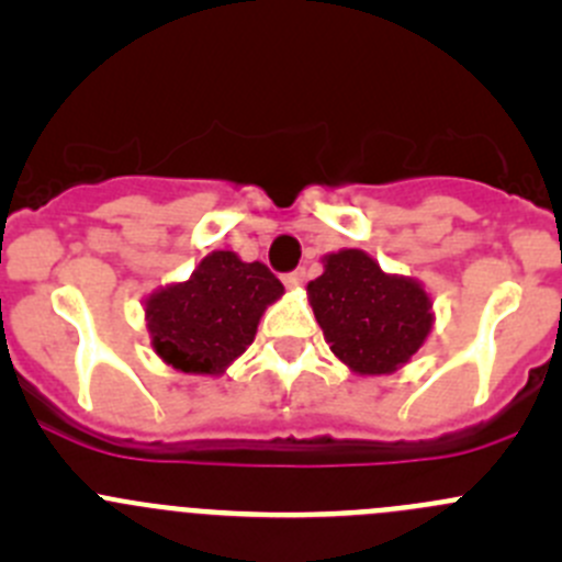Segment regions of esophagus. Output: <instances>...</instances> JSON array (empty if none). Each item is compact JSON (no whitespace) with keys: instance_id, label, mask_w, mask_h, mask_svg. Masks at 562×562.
Returning a JSON list of instances; mask_svg holds the SVG:
<instances>
[{"instance_id":"obj_1","label":"esophagus","mask_w":562,"mask_h":562,"mask_svg":"<svg viewBox=\"0 0 562 562\" xmlns=\"http://www.w3.org/2000/svg\"><path fill=\"white\" fill-rule=\"evenodd\" d=\"M304 277H307V271L296 269V271H288V274L282 277V282H285V288H299L304 282Z\"/></svg>"}]
</instances>
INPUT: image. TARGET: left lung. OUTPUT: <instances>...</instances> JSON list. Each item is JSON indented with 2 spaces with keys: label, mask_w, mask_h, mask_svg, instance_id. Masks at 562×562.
<instances>
[{
  "label": "left lung",
  "mask_w": 562,
  "mask_h": 562,
  "mask_svg": "<svg viewBox=\"0 0 562 562\" xmlns=\"http://www.w3.org/2000/svg\"><path fill=\"white\" fill-rule=\"evenodd\" d=\"M307 296L331 353L356 375H391L432 331V302L422 282L386 274L364 249L326 255Z\"/></svg>",
  "instance_id": "obj_1"
}]
</instances>
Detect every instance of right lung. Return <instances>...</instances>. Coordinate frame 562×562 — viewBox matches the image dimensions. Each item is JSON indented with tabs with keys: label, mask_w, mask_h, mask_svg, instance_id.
I'll use <instances>...</instances> for the list:
<instances>
[{
	"label": "right lung",
	"mask_w": 562,
	"mask_h": 562,
	"mask_svg": "<svg viewBox=\"0 0 562 562\" xmlns=\"http://www.w3.org/2000/svg\"><path fill=\"white\" fill-rule=\"evenodd\" d=\"M285 293L263 263L236 252L206 255L187 282L146 299L151 348L187 375H220L252 345L263 310Z\"/></svg>",
	"instance_id": "obj_1"
}]
</instances>
